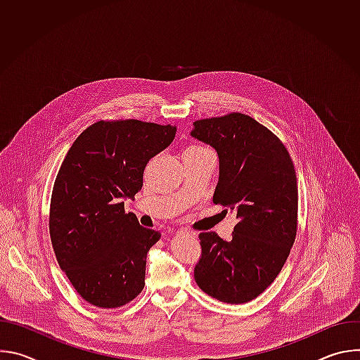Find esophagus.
Listing matches in <instances>:
<instances>
[{"label": "esophagus", "mask_w": 360, "mask_h": 360, "mask_svg": "<svg viewBox=\"0 0 360 360\" xmlns=\"http://www.w3.org/2000/svg\"><path fill=\"white\" fill-rule=\"evenodd\" d=\"M176 235H186V236H191V238H195L196 233L192 232V231H188V229H181L176 232Z\"/></svg>", "instance_id": "34e87169"}]
</instances>
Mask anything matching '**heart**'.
I'll list each match as a JSON object with an SVG mask.
<instances>
[{
	"label": "heart",
	"instance_id": "b5f03b06",
	"mask_svg": "<svg viewBox=\"0 0 360 360\" xmlns=\"http://www.w3.org/2000/svg\"><path fill=\"white\" fill-rule=\"evenodd\" d=\"M189 148H195V149H200V148H203V146H198V145H193V146H189Z\"/></svg>",
	"mask_w": 360,
	"mask_h": 360
}]
</instances>
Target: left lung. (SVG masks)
Masks as SVG:
<instances>
[{
    "instance_id": "1",
    "label": "left lung",
    "mask_w": 360,
    "mask_h": 360,
    "mask_svg": "<svg viewBox=\"0 0 360 360\" xmlns=\"http://www.w3.org/2000/svg\"><path fill=\"white\" fill-rule=\"evenodd\" d=\"M191 136L217 150L219 179L214 203L229 208L238 219L229 242L215 232L199 235L202 256L195 281L221 302H249L275 281L295 242L293 162L281 139L245 114L195 121Z\"/></svg>"
}]
</instances>
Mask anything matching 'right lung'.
<instances>
[{"instance_id": "add662e5", "label": "right lung", "mask_w": 360, "mask_h": 360, "mask_svg": "<svg viewBox=\"0 0 360 360\" xmlns=\"http://www.w3.org/2000/svg\"><path fill=\"white\" fill-rule=\"evenodd\" d=\"M175 134V125L99 121L63 161L51 196V242L75 290L94 306L120 307L145 286L146 255L161 233L125 214L122 200L141 191L148 161Z\"/></svg>"}]
</instances>
